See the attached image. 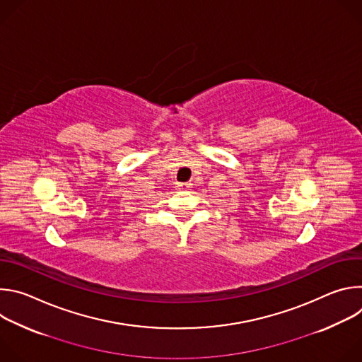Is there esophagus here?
I'll use <instances>...</instances> for the list:
<instances>
[{"mask_svg": "<svg viewBox=\"0 0 362 362\" xmlns=\"http://www.w3.org/2000/svg\"><path fill=\"white\" fill-rule=\"evenodd\" d=\"M176 187H177L179 190H187V189H190V187H192V183H187V182H179V183H176Z\"/></svg>", "mask_w": 362, "mask_h": 362, "instance_id": "1", "label": "esophagus"}]
</instances>
